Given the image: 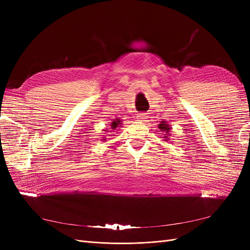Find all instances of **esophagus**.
I'll list each match as a JSON object with an SVG mask.
<instances>
[{"mask_svg": "<svg viewBox=\"0 0 250 250\" xmlns=\"http://www.w3.org/2000/svg\"><path fill=\"white\" fill-rule=\"evenodd\" d=\"M146 117H147V113H144V112L138 113V115H137V119L140 120V121H145Z\"/></svg>", "mask_w": 250, "mask_h": 250, "instance_id": "obj_1", "label": "esophagus"}]
</instances>
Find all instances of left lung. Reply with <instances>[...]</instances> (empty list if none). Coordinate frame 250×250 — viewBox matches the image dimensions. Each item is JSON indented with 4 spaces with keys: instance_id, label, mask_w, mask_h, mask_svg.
<instances>
[{
    "instance_id": "obj_1",
    "label": "left lung",
    "mask_w": 250,
    "mask_h": 250,
    "mask_svg": "<svg viewBox=\"0 0 250 250\" xmlns=\"http://www.w3.org/2000/svg\"><path fill=\"white\" fill-rule=\"evenodd\" d=\"M171 125H169L167 122H166V121H162V122L158 124V128H160L161 129V131H163L164 133H162V134H164V137H163V139H165V140H169V137H170V130H171V127H170Z\"/></svg>"
}]
</instances>
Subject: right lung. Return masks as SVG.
Listing matches in <instances>:
<instances>
[{"mask_svg": "<svg viewBox=\"0 0 250 250\" xmlns=\"http://www.w3.org/2000/svg\"><path fill=\"white\" fill-rule=\"evenodd\" d=\"M122 127V121H121L120 119H115V120H112V122L110 123V129H112V130H116L117 128L118 129H120V128ZM107 130V129H106ZM105 130V131H106ZM106 140V138H102V140L101 141H105Z\"/></svg>", "mask_w": 250, "mask_h": 250, "instance_id": "obj_1", "label": "right lung"}]
</instances>
